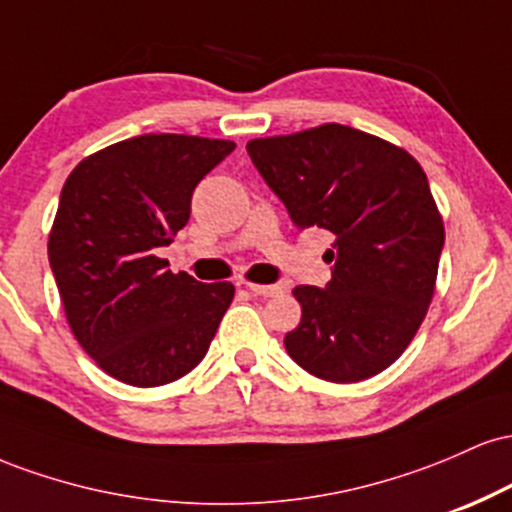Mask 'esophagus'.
<instances>
[{
  "label": "esophagus",
  "mask_w": 512,
  "mask_h": 512,
  "mask_svg": "<svg viewBox=\"0 0 512 512\" xmlns=\"http://www.w3.org/2000/svg\"><path fill=\"white\" fill-rule=\"evenodd\" d=\"M245 286H248V289L255 293V296H264V298L276 296V293L281 291L276 284H267V286H264V284H245Z\"/></svg>",
  "instance_id": "34e87169"
}]
</instances>
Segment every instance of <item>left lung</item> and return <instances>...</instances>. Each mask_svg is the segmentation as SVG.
Instances as JSON below:
<instances>
[{
    "label": "left lung",
    "instance_id": "1",
    "mask_svg": "<svg viewBox=\"0 0 512 512\" xmlns=\"http://www.w3.org/2000/svg\"><path fill=\"white\" fill-rule=\"evenodd\" d=\"M248 154L293 226L334 236L325 289L296 286L289 356L315 378L358 383L395 363L424 322L445 228L426 173L399 146L344 125L252 139Z\"/></svg>",
    "mask_w": 512,
    "mask_h": 512
}]
</instances>
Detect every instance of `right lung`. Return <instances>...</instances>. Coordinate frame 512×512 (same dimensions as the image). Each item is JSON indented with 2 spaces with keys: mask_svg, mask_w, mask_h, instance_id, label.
Wrapping results in <instances>:
<instances>
[{
  "mask_svg": "<svg viewBox=\"0 0 512 512\" xmlns=\"http://www.w3.org/2000/svg\"><path fill=\"white\" fill-rule=\"evenodd\" d=\"M233 142L142 134L84 158L62 187L48 257L76 342L120 383L156 387L207 356L231 281L202 284L156 257Z\"/></svg>",
  "mask_w": 512,
  "mask_h": 512,
  "instance_id": "add662e5",
  "label": "right lung"
}]
</instances>
